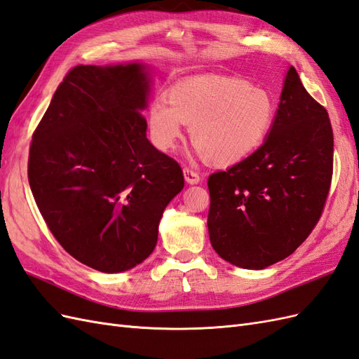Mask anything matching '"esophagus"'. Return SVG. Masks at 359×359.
<instances>
[{"instance_id":"1","label":"esophagus","mask_w":359,"mask_h":359,"mask_svg":"<svg viewBox=\"0 0 359 359\" xmlns=\"http://www.w3.org/2000/svg\"><path fill=\"white\" fill-rule=\"evenodd\" d=\"M184 178H186V181L189 182V184H198L199 181H201V177H199V173L196 172V170H193V169H189V168H184Z\"/></svg>"}]
</instances>
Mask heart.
I'll return each instance as SVG.
<instances>
[{
  "mask_svg": "<svg viewBox=\"0 0 359 359\" xmlns=\"http://www.w3.org/2000/svg\"><path fill=\"white\" fill-rule=\"evenodd\" d=\"M276 104L264 87L236 76L202 75L173 84L168 100L154 96L148 109L151 140L170 152L182 137L184 123L201 156L229 166L252 156L273 127Z\"/></svg>",
  "mask_w": 359,
  "mask_h": 359,
  "instance_id": "1",
  "label": "heart"
}]
</instances>
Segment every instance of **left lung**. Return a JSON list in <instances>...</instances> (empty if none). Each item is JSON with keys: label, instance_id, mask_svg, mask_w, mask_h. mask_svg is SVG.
Returning <instances> with one entry per match:
<instances>
[{"label": "left lung", "instance_id": "left-lung-1", "mask_svg": "<svg viewBox=\"0 0 359 359\" xmlns=\"http://www.w3.org/2000/svg\"><path fill=\"white\" fill-rule=\"evenodd\" d=\"M332 163L327 111L290 66L264 143L208 178L212 249L228 263L250 270L292 255L322 216Z\"/></svg>", "mask_w": 359, "mask_h": 359}]
</instances>
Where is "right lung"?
<instances>
[{
  "mask_svg": "<svg viewBox=\"0 0 359 359\" xmlns=\"http://www.w3.org/2000/svg\"><path fill=\"white\" fill-rule=\"evenodd\" d=\"M151 76L142 63L66 74L33 134L28 182L55 240L80 263L119 273L147 259L180 164L147 139Z\"/></svg>",
  "mask_w": 359,
  "mask_h": 359,
  "instance_id": "obj_1",
  "label": "right lung"
}]
</instances>
